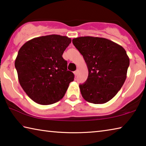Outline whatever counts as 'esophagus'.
Instances as JSON below:
<instances>
[{
    "mask_svg": "<svg viewBox=\"0 0 146 146\" xmlns=\"http://www.w3.org/2000/svg\"><path fill=\"white\" fill-rule=\"evenodd\" d=\"M78 73V70H76V71H75V72H74V74H75V76H77Z\"/></svg>",
    "mask_w": 146,
    "mask_h": 146,
    "instance_id": "esophagus-1",
    "label": "esophagus"
}]
</instances>
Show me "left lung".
Segmentation results:
<instances>
[{
  "label": "left lung",
  "instance_id": "obj_1",
  "mask_svg": "<svg viewBox=\"0 0 146 146\" xmlns=\"http://www.w3.org/2000/svg\"><path fill=\"white\" fill-rule=\"evenodd\" d=\"M72 42L88 69L87 80L79 85L84 99L95 104L110 101L126 79L129 66L126 51L119 44L105 38L80 36Z\"/></svg>",
  "mask_w": 146,
  "mask_h": 146
}]
</instances>
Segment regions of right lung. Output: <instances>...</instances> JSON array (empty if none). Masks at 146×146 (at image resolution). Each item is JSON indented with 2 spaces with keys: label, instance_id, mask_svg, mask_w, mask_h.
I'll return each instance as SVG.
<instances>
[{
  "label": "right lung",
  "instance_id": "right-lung-1",
  "mask_svg": "<svg viewBox=\"0 0 146 146\" xmlns=\"http://www.w3.org/2000/svg\"><path fill=\"white\" fill-rule=\"evenodd\" d=\"M71 39L59 35L34 38L20 48L15 61L20 84L28 97L41 105L63 98L74 80L62 54Z\"/></svg>",
  "mask_w": 146,
  "mask_h": 146
}]
</instances>
